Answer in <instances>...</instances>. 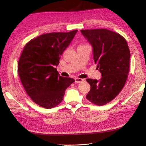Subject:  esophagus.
I'll use <instances>...</instances> for the list:
<instances>
[{
	"label": "esophagus",
	"mask_w": 146,
	"mask_h": 146,
	"mask_svg": "<svg viewBox=\"0 0 146 146\" xmlns=\"http://www.w3.org/2000/svg\"><path fill=\"white\" fill-rule=\"evenodd\" d=\"M84 79H82V78H76L75 79V81L76 83H81V82H83V81H84Z\"/></svg>",
	"instance_id": "1"
}]
</instances>
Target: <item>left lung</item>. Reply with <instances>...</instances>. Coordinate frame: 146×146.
<instances>
[{"instance_id":"1","label":"left lung","mask_w":146,"mask_h":146,"mask_svg":"<svg viewBox=\"0 0 146 146\" xmlns=\"http://www.w3.org/2000/svg\"><path fill=\"white\" fill-rule=\"evenodd\" d=\"M93 47L100 80L87 78L90 90L89 101L102 106L111 101L124 87L129 71L130 51L126 39L120 34L106 29L81 30Z\"/></svg>"}]
</instances>
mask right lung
Instances as JSON below:
<instances>
[{"label": "right lung", "instance_id": "obj_1", "mask_svg": "<svg viewBox=\"0 0 146 146\" xmlns=\"http://www.w3.org/2000/svg\"><path fill=\"white\" fill-rule=\"evenodd\" d=\"M77 30L42 35L27 42L20 56L18 72L27 95L39 106L53 108L63 100L75 80L63 77L55 66Z\"/></svg>", "mask_w": 146, "mask_h": 146}]
</instances>
